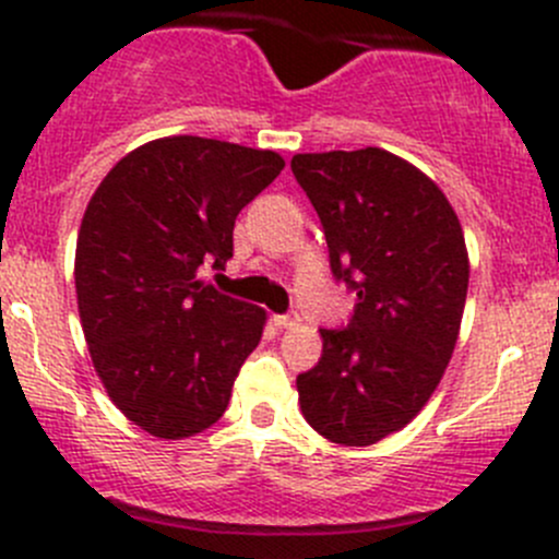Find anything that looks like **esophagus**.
I'll return each instance as SVG.
<instances>
[{"mask_svg":"<svg viewBox=\"0 0 559 559\" xmlns=\"http://www.w3.org/2000/svg\"><path fill=\"white\" fill-rule=\"evenodd\" d=\"M273 321H275V326H278V330H292V326H297V313H284V316H273Z\"/></svg>","mask_w":559,"mask_h":559,"instance_id":"1","label":"esophagus"}]
</instances>
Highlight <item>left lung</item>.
<instances>
[{"label":"left lung","instance_id":"left-lung-1","mask_svg":"<svg viewBox=\"0 0 559 559\" xmlns=\"http://www.w3.org/2000/svg\"><path fill=\"white\" fill-rule=\"evenodd\" d=\"M292 173L332 273L357 292L348 326L319 330V365L297 376L300 411L326 441L370 447L441 384L465 311V235L436 180L384 148L297 154Z\"/></svg>","mask_w":559,"mask_h":559}]
</instances>
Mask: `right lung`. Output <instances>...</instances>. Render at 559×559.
I'll use <instances>...</instances> for the list:
<instances>
[{"label": "right lung", "instance_id": "1", "mask_svg": "<svg viewBox=\"0 0 559 559\" xmlns=\"http://www.w3.org/2000/svg\"><path fill=\"white\" fill-rule=\"evenodd\" d=\"M284 170L275 151L173 134L116 162L83 213L75 292L107 397L180 441L222 419L267 313L197 278L233 257L235 218Z\"/></svg>", "mask_w": 559, "mask_h": 559}]
</instances>
